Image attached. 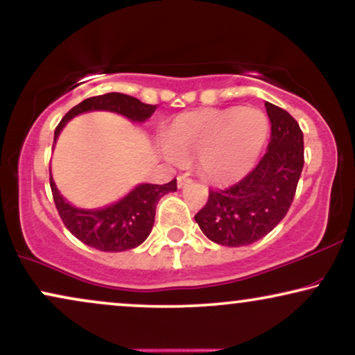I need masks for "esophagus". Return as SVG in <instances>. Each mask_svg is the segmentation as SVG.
Segmentation results:
<instances>
[{"label":"esophagus","mask_w":355,"mask_h":355,"mask_svg":"<svg viewBox=\"0 0 355 355\" xmlns=\"http://www.w3.org/2000/svg\"><path fill=\"white\" fill-rule=\"evenodd\" d=\"M189 182H192V179H191V176H189V174H179V176H178V187L187 186Z\"/></svg>","instance_id":"34e87169"}]
</instances>
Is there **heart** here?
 I'll list each match as a JSON object with an SVG mask.
<instances>
[{"instance_id":"1","label":"heart","mask_w":355,"mask_h":355,"mask_svg":"<svg viewBox=\"0 0 355 355\" xmlns=\"http://www.w3.org/2000/svg\"><path fill=\"white\" fill-rule=\"evenodd\" d=\"M268 132V118L255 108L189 111L168 125L163 155L174 163L198 155L208 179L232 182L254 168Z\"/></svg>"}]
</instances>
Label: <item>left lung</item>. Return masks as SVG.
Segmentation results:
<instances>
[{
    "label": "left lung",
    "mask_w": 355,
    "mask_h": 355,
    "mask_svg": "<svg viewBox=\"0 0 355 355\" xmlns=\"http://www.w3.org/2000/svg\"><path fill=\"white\" fill-rule=\"evenodd\" d=\"M271 137L259 164L234 186L210 189L196 215L208 239L226 247L254 244L288 213L304 168V134L288 111L265 103Z\"/></svg>",
    "instance_id": "obj_1"
}]
</instances>
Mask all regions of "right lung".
<instances>
[{
  "label": "right lung",
  "mask_w": 355,
  "mask_h": 355,
  "mask_svg": "<svg viewBox=\"0 0 355 355\" xmlns=\"http://www.w3.org/2000/svg\"><path fill=\"white\" fill-rule=\"evenodd\" d=\"M157 105H147L124 94L90 96L67 111L55 130V142L67 121L87 111H111L123 114L134 123H144L155 113ZM50 186L56 210L72 236L103 252H123L134 249L147 239L155 223L157 203L163 196L176 192V179L163 184H139L124 198L100 210H82L67 203L50 174Z\"/></svg>",
  "instance_id": "1"
}]
</instances>
